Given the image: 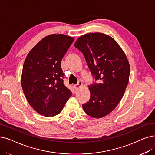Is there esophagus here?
Instances as JSON below:
<instances>
[{
  "label": "esophagus",
  "instance_id": "1",
  "mask_svg": "<svg viewBox=\"0 0 155 155\" xmlns=\"http://www.w3.org/2000/svg\"><path fill=\"white\" fill-rule=\"evenodd\" d=\"M82 85H83L82 82H80V81H79V82H78V83L77 84H76V85H74V88H75L76 90H78V89H80V88H81V87H82Z\"/></svg>",
  "mask_w": 155,
  "mask_h": 155
}]
</instances>
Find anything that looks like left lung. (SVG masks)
I'll return each mask as SVG.
<instances>
[{"mask_svg": "<svg viewBox=\"0 0 155 155\" xmlns=\"http://www.w3.org/2000/svg\"><path fill=\"white\" fill-rule=\"evenodd\" d=\"M85 56L87 65L99 84L89 85L91 97L82 104L89 116L103 118L115 109L129 81L130 64L125 52L111 36L89 33L74 44Z\"/></svg>", "mask_w": 155, "mask_h": 155, "instance_id": "8db88e82", "label": "left lung"}]
</instances>
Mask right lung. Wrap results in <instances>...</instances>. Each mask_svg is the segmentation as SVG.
I'll use <instances>...</instances> for the list:
<instances>
[{"label": "right lung", "mask_w": 155, "mask_h": 155, "mask_svg": "<svg viewBox=\"0 0 155 155\" xmlns=\"http://www.w3.org/2000/svg\"><path fill=\"white\" fill-rule=\"evenodd\" d=\"M74 40L64 34L44 37L26 56L21 84L32 108L44 117L61 112L72 92L63 83L61 61Z\"/></svg>", "instance_id": "right-lung-1"}]
</instances>
